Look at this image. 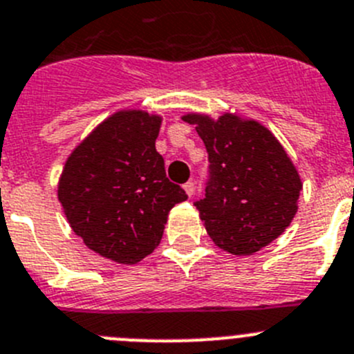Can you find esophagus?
I'll return each instance as SVG.
<instances>
[{
  "mask_svg": "<svg viewBox=\"0 0 354 354\" xmlns=\"http://www.w3.org/2000/svg\"><path fill=\"white\" fill-rule=\"evenodd\" d=\"M183 188L188 197H192L194 194H196V183H194V181H187V183L183 185Z\"/></svg>",
  "mask_w": 354,
  "mask_h": 354,
  "instance_id": "obj_1",
  "label": "esophagus"
}]
</instances>
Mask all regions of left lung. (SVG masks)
Segmentation results:
<instances>
[{
  "mask_svg": "<svg viewBox=\"0 0 354 354\" xmlns=\"http://www.w3.org/2000/svg\"><path fill=\"white\" fill-rule=\"evenodd\" d=\"M183 120L197 125L207 151L206 194L194 206L213 243L252 255L281 236L297 213L302 181L279 141L259 122L230 113Z\"/></svg>",
  "mask_w": 354,
  "mask_h": 354,
  "instance_id": "obj_1",
  "label": "left lung"
}]
</instances>
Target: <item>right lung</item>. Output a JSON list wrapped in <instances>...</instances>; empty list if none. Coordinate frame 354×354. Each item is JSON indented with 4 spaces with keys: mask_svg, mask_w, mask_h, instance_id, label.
I'll use <instances>...</instances> for the list:
<instances>
[{
    "mask_svg": "<svg viewBox=\"0 0 354 354\" xmlns=\"http://www.w3.org/2000/svg\"><path fill=\"white\" fill-rule=\"evenodd\" d=\"M160 117L118 111L69 155L59 201L92 252L136 263L158 246L171 207L187 199L155 150Z\"/></svg>",
    "mask_w": 354,
    "mask_h": 354,
    "instance_id": "obj_1",
    "label": "right lung"
}]
</instances>
